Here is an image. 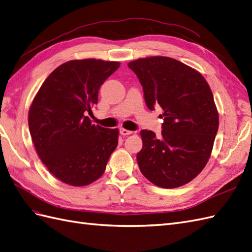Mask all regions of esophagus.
<instances>
[{"label":"esophagus","mask_w":252,"mask_h":252,"mask_svg":"<svg viewBox=\"0 0 252 252\" xmlns=\"http://www.w3.org/2000/svg\"><path fill=\"white\" fill-rule=\"evenodd\" d=\"M132 133V131H128L126 128H120V134L124 135V136H127V135H131Z\"/></svg>","instance_id":"1"}]
</instances>
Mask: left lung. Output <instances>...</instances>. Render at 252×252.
<instances>
[{
    "instance_id": "1",
    "label": "left lung",
    "mask_w": 252,
    "mask_h": 252,
    "mask_svg": "<svg viewBox=\"0 0 252 252\" xmlns=\"http://www.w3.org/2000/svg\"><path fill=\"white\" fill-rule=\"evenodd\" d=\"M127 66L139 79L148 108H163L162 137L140 131L139 169L158 188H180L195 179L211 157L219 126L212 90L199 71L170 57H145Z\"/></svg>"
}]
</instances>
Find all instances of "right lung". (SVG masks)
Returning <instances> with one entry per match:
<instances>
[{
    "label": "right lung",
    "instance_id": "1",
    "mask_svg": "<svg viewBox=\"0 0 252 252\" xmlns=\"http://www.w3.org/2000/svg\"><path fill=\"white\" fill-rule=\"evenodd\" d=\"M119 62L73 60L42 83L29 111L37 154L48 170L71 186H86L105 171L118 145V128L94 126L86 116L98 103L100 86Z\"/></svg>",
    "mask_w": 252,
    "mask_h": 252
}]
</instances>
